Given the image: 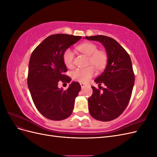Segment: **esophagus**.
I'll use <instances>...</instances> for the list:
<instances>
[{"label":"esophagus","mask_w":157,"mask_h":157,"mask_svg":"<svg viewBox=\"0 0 157 157\" xmlns=\"http://www.w3.org/2000/svg\"><path fill=\"white\" fill-rule=\"evenodd\" d=\"M80 86H81L82 88H84L85 86H86V84H83V83H80Z\"/></svg>","instance_id":"esophagus-1"}]
</instances>
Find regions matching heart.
I'll return each instance as SVG.
<instances>
[{
  "label": "heart",
  "mask_w": 157,
  "mask_h": 157,
  "mask_svg": "<svg viewBox=\"0 0 157 157\" xmlns=\"http://www.w3.org/2000/svg\"><path fill=\"white\" fill-rule=\"evenodd\" d=\"M77 49L80 52L89 56V62L98 69H101L105 66L107 60L106 54L103 52L99 51L97 46L92 42H84L77 46ZM73 52L70 48L66 49L63 54V61L67 67H71L73 66ZM94 74L95 70L91 66L78 67L72 72V77L77 81L86 82Z\"/></svg>",
  "instance_id": "heart-1"
}]
</instances>
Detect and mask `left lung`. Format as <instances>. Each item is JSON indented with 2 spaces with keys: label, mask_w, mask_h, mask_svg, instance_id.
Masks as SVG:
<instances>
[{
  "label": "left lung",
  "mask_w": 157,
  "mask_h": 157,
  "mask_svg": "<svg viewBox=\"0 0 157 157\" xmlns=\"http://www.w3.org/2000/svg\"><path fill=\"white\" fill-rule=\"evenodd\" d=\"M85 39L101 42L107 56L105 70L94 80L99 86L104 84L106 87L101 92L92 86L93 94L88 99L89 112L95 119L111 121L125 110L132 96L135 78L130 57L113 38L95 35L86 36Z\"/></svg>",
  "instance_id": "8db88e82"
}]
</instances>
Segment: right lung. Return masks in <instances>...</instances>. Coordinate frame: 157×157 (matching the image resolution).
<instances>
[{"instance_id":"obj_1","label":"right lung","mask_w":157,"mask_h":157,"mask_svg":"<svg viewBox=\"0 0 157 157\" xmlns=\"http://www.w3.org/2000/svg\"><path fill=\"white\" fill-rule=\"evenodd\" d=\"M82 36L67 34L52 35L33 52L29 63L27 85L33 101L42 115L52 121H61L72 114L75 98L81 86L72 82L67 90L59 88V81L70 82L64 75L67 69L63 61L64 51Z\"/></svg>"}]
</instances>
